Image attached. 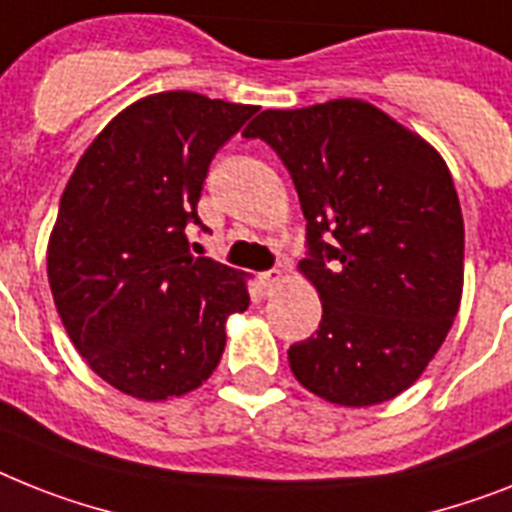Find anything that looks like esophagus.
I'll list each match as a JSON object with an SVG mask.
<instances>
[{"label":"esophagus","instance_id":"esophagus-1","mask_svg":"<svg viewBox=\"0 0 512 512\" xmlns=\"http://www.w3.org/2000/svg\"><path fill=\"white\" fill-rule=\"evenodd\" d=\"M259 280H261V287H264V293H272L274 287L280 285L282 269H269V272L259 274Z\"/></svg>","mask_w":512,"mask_h":512}]
</instances>
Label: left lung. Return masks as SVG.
I'll use <instances>...</instances> for the list:
<instances>
[{"label":"left lung","mask_w":512,"mask_h":512,"mask_svg":"<svg viewBox=\"0 0 512 512\" xmlns=\"http://www.w3.org/2000/svg\"><path fill=\"white\" fill-rule=\"evenodd\" d=\"M243 135L280 154L308 222L311 259L298 269L322 322L287 350L295 379L345 408L398 398L463 295V214L445 159L361 99L264 109Z\"/></svg>","instance_id":"obj_1"}]
</instances>
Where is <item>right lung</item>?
<instances>
[{
  "instance_id": "1",
  "label": "right lung",
  "mask_w": 512,
  "mask_h": 512,
  "mask_svg": "<svg viewBox=\"0 0 512 512\" xmlns=\"http://www.w3.org/2000/svg\"><path fill=\"white\" fill-rule=\"evenodd\" d=\"M251 104L164 91L122 109L80 156L46 248L75 350L114 390L159 403L211 377L246 274L188 251L206 172ZM204 227V225H201Z\"/></svg>"
}]
</instances>
